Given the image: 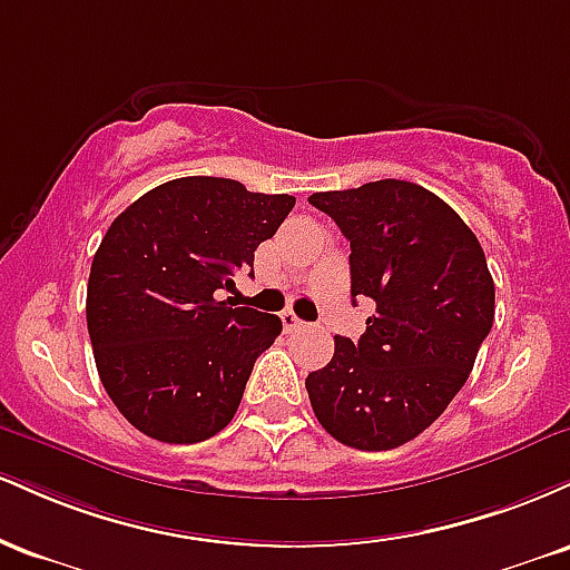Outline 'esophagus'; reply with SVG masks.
I'll return each instance as SVG.
<instances>
[{"instance_id": "esophagus-1", "label": "esophagus", "mask_w": 570, "mask_h": 570, "mask_svg": "<svg viewBox=\"0 0 570 570\" xmlns=\"http://www.w3.org/2000/svg\"><path fill=\"white\" fill-rule=\"evenodd\" d=\"M281 322H284V330H297V326L305 324L303 318H297V313H294V311L281 313Z\"/></svg>"}]
</instances>
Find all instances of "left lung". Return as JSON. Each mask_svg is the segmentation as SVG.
Wrapping results in <instances>:
<instances>
[{"label": "left lung", "instance_id": "1", "mask_svg": "<svg viewBox=\"0 0 570 570\" xmlns=\"http://www.w3.org/2000/svg\"><path fill=\"white\" fill-rule=\"evenodd\" d=\"M307 200L351 240L353 303H375L364 335H337L332 362L305 377L313 412L348 448H399L448 410L493 326L485 252L448 203L412 181Z\"/></svg>", "mask_w": 570, "mask_h": 570}]
</instances>
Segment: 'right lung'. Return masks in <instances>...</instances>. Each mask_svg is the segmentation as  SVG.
<instances>
[{
	"label": "right lung",
	"instance_id": "add662e5",
	"mask_svg": "<svg viewBox=\"0 0 570 570\" xmlns=\"http://www.w3.org/2000/svg\"><path fill=\"white\" fill-rule=\"evenodd\" d=\"M294 208L292 195L181 176L109 225L88 278L98 377L141 434L193 444L233 421L254 362L281 318L219 299Z\"/></svg>",
	"mask_w": 570,
	"mask_h": 570
}]
</instances>
